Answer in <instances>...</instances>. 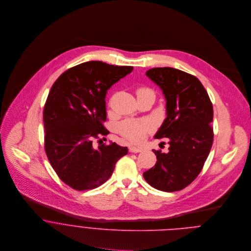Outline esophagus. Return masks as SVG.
Here are the masks:
<instances>
[{
    "instance_id": "34e87169",
    "label": "esophagus",
    "mask_w": 251,
    "mask_h": 251,
    "mask_svg": "<svg viewBox=\"0 0 251 251\" xmlns=\"http://www.w3.org/2000/svg\"><path fill=\"white\" fill-rule=\"evenodd\" d=\"M129 151L130 152H140V151H142V149L131 146V147H129Z\"/></svg>"
}]
</instances>
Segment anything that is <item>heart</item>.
I'll return each mask as SVG.
<instances>
[{"label": "heart", "instance_id": "1", "mask_svg": "<svg viewBox=\"0 0 251 251\" xmlns=\"http://www.w3.org/2000/svg\"><path fill=\"white\" fill-rule=\"evenodd\" d=\"M148 91H151V90L147 88H140L136 91V94L138 96ZM151 126L149 123H145V122L126 120L119 125L120 133L129 141L135 142V143L141 142L146 137L147 133L151 131Z\"/></svg>", "mask_w": 251, "mask_h": 251}]
</instances>
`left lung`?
<instances>
[{
    "mask_svg": "<svg viewBox=\"0 0 251 251\" xmlns=\"http://www.w3.org/2000/svg\"><path fill=\"white\" fill-rule=\"evenodd\" d=\"M146 75L160 87L167 117L154 138H168L167 153L160 150L153 167L144 172L152 187L166 192L181 190L202 171L214 142L213 104L194 75L173 68H154Z\"/></svg>",
    "mask_w": 251,
    "mask_h": 251,
    "instance_id": "left-lung-1",
    "label": "left lung"
}]
</instances>
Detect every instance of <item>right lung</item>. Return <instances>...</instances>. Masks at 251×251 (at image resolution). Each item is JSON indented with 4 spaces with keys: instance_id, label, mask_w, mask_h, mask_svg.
<instances>
[{
    "instance_id": "1",
    "label": "right lung",
    "mask_w": 251,
    "mask_h": 251,
    "mask_svg": "<svg viewBox=\"0 0 251 251\" xmlns=\"http://www.w3.org/2000/svg\"><path fill=\"white\" fill-rule=\"evenodd\" d=\"M132 70L100 61L83 63L60 75L49 92L43 109L45 152L58 177L75 190L104 183L127 153L118 144L95 148L93 142L109 133L103 126L108 90Z\"/></svg>"
}]
</instances>
